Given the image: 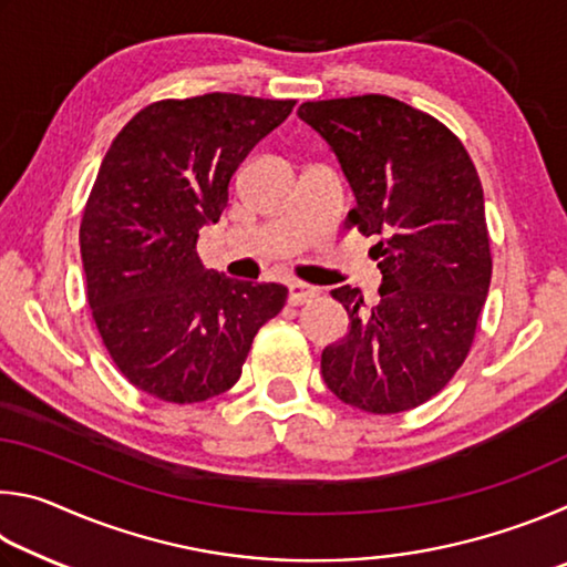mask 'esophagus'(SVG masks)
<instances>
[{"label": "esophagus", "instance_id": "1", "mask_svg": "<svg viewBox=\"0 0 567 567\" xmlns=\"http://www.w3.org/2000/svg\"><path fill=\"white\" fill-rule=\"evenodd\" d=\"M315 295H318V287H312V285H307V282H300V280L290 282V302H292V305L310 302Z\"/></svg>", "mask_w": 567, "mask_h": 567}]
</instances>
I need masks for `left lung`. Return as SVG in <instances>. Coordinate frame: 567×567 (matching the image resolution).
Returning a JSON list of instances; mask_svg holds the SVG:
<instances>
[{
    "instance_id": "1",
    "label": "left lung",
    "mask_w": 567,
    "mask_h": 567,
    "mask_svg": "<svg viewBox=\"0 0 567 567\" xmlns=\"http://www.w3.org/2000/svg\"><path fill=\"white\" fill-rule=\"evenodd\" d=\"M297 117L320 134L350 182V225L375 235L382 285L330 292L350 332L322 350V378L348 405L392 415L437 395L475 338L493 260L483 185L453 132L410 104L362 94L305 102Z\"/></svg>"
}]
</instances>
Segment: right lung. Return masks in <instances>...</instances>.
Wrapping results in <instances>:
<instances>
[{"label": "right lung", "instance_id": "right-lung-1", "mask_svg": "<svg viewBox=\"0 0 567 567\" xmlns=\"http://www.w3.org/2000/svg\"><path fill=\"white\" fill-rule=\"evenodd\" d=\"M292 100L213 92L150 104L124 124L84 207L80 247L102 342L134 388L177 405L223 395L287 287L205 270L199 229Z\"/></svg>", "mask_w": 567, "mask_h": 567}]
</instances>
